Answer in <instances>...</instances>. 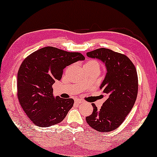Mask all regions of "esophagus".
<instances>
[{
	"mask_svg": "<svg viewBox=\"0 0 157 157\" xmlns=\"http://www.w3.org/2000/svg\"><path fill=\"white\" fill-rule=\"evenodd\" d=\"M75 102H76V104H81V103H83V101L81 100V99H76V101H75Z\"/></svg>",
	"mask_w": 157,
	"mask_h": 157,
	"instance_id": "34e87169",
	"label": "esophagus"
}]
</instances>
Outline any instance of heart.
<instances>
[{"label": "heart", "instance_id": "b5f03b06", "mask_svg": "<svg viewBox=\"0 0 157 157\" xmlns=\"http://www.w3.org/2000/svg\"><path fill=\"white\" fill-rule=\"evenodd\" d=\"M85 65H92V66H96L99 68V63L96 60H89L86 63H85Z\"/></svg>", "mask_w": 157, "mask_h": 157}]
</instances>
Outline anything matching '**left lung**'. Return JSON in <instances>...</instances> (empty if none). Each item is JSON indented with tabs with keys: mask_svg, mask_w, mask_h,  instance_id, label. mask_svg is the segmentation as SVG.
<instances>
[{
	"mask_svg": "<svg viewBox=\"0 0 157 157\" xmlns=\"http://www.w3.org/2000/svg\"><path fill=\"white\" fill-rule=\"evenodd\" d=\"M86 55L106 65L107 73L100 89L107 99L99 110L92 104L93 113L86 120L98 132H111L123 123L136 101L139 86L136 67L126 55L111 49L98 48Z\"/></svg>",
	"mask_w": 157,
	"mask_h": 157,
	"instance_id": "8db88e82",
	"label": "left lung"
}]
</instances>
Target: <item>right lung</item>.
I'll return each instance as SVG.
<instances>
[{"mask_svg": "<svg viewBox=\"0 0 157 157\" xmlns=\"http://www.w3.org/2000/svg\"><path fill=\"white\" fill-rule=\"evenodd\" d=\"M84 59L81 53L47 46L23 60L18 72L17 95L23 111L34 124L48 127L64 119L74 101L55 98L52 86L61 80L64 68Z\"/></svg>", "mask_w": 157, "mask_h": 157, "instance_id": "add662e5", "label": "right lung"}]
</instances>
